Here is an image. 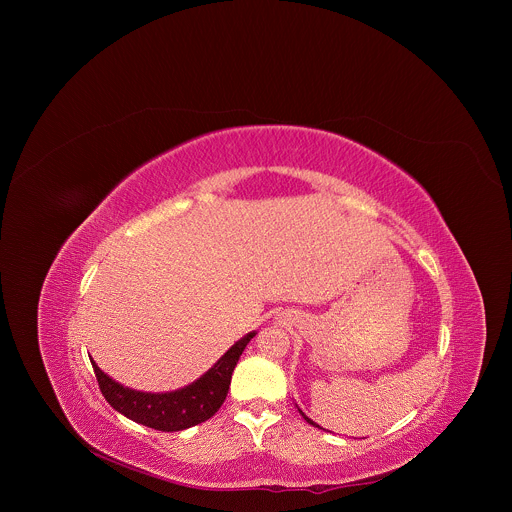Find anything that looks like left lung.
Instances as JSON below:
<instances>
[{"instance_id":"left-lung-1","label":"left lung","mask_w":512,"mask_h":512,"mask_svg":"<svg viewBox=\"0 0 512 512\" xmlns=\"http://www.w3.org/2000/svg\"><path fill=\"white\" fill-rule=\"evenodd\" d=\"M299 414H301V416H303V418H305V420H307V424H311V426H315V428H319V426H317V424H315V422H313V420H309V418H307V416H305V414H303V412H301V410H299Z\"/></svg>"}]
</instances>
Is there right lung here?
I'll return each mask as SVG.
<instances>
[{
  "mask_svg": "<svg viewBox=\"0 0 512 512\" xmlns=\"http://www.w3.org/2000/svg\"><path fill=\"white\" fill-rule=\"evenodd\" d=\"M254 335V331L244 335L199 380L175 392L151 394L126 388L112 380L108 374H104L92 359L90 363L102 396L114 410L159 432H181L213 418L219 412L228 394L234 366Z\"/></svg>",
  "mask_w": 512,
  "mask_h": 512,
  "instance_id": "1",
  "label": "right lung"
}]
</instances>
